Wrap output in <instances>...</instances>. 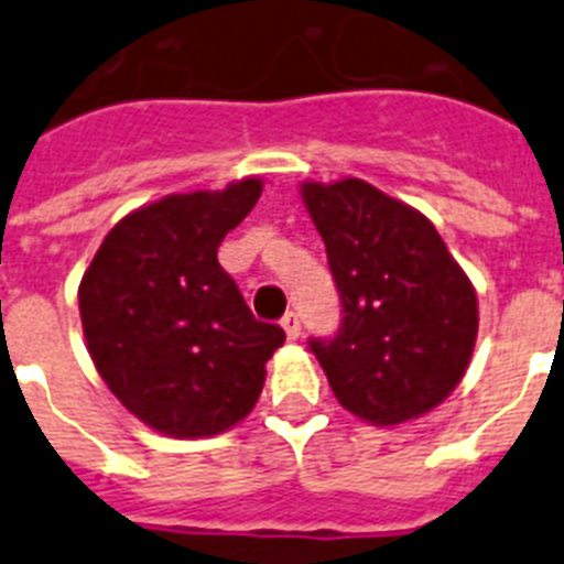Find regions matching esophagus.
Returning a JSON list of instances; mask_svg holds the SVG:
<instances>
[{"label":"esophagus","instance_id":"1","mask_svg":"<svg viewBox=\"0 0 564 564\" xmlns=\"http://www.w3.org/2000/svg\"><path fill=\"white\" fill-rule=\"evenodd\" d=\"M281 327L286 329V336H290L292 341H295V338L301 336V318H297V313H292V310H290V313L283 315Z\"/></svg>","mask_w":564,"mask_h":564}]
</instances>
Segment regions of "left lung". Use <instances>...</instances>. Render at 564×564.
Wrapping results in <instances>:
<instances>
[{
	"label": "left lung",
	"mask_w": 564,
	"mask_h": 564,
	"mask_svg": "<svg viewBox=\"0 0 564 564\" xmlns=\"http://www.w3.org/2000/svg\"><path fill=\"white\" fill-rule=\"evenodd\" d=\"M301 196L345 313L336 336L310 341L336 400L373 425L429 414L473 359L475 286L420 210L368 182H304Z\"/></svg>",
	"instance_id": "8db88e82"
}]
</instances>
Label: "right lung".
I'll list each match as a JSON object with an SVG mask.
<instances>
[{"label": "right lung", "mask_w": 564, "mask_h": 564, "mask_svg": "<svg viewBox=\"0 0 564 564\" xmlns=\"http://www.w3.org/2000/svg\"><path fill=\"white\" fill-rule=\"evenodd\" d=\"M260 191L263 182L249 176L132 210L104 237L77 290L100 379L167 437L194 441L240 423L286 338L251 315L217 260Z\"/></svg>", "instance_id": "add662e5"}]
</instances>
